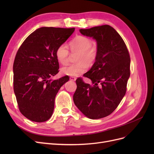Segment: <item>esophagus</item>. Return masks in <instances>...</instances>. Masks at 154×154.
I'll return each mask as SVG.
<instances>
[{"instance_id": "1", "label": "esophagus", "mask_w": 154, "mask_h": 154, "mask_svg": "<svg viewBox=\"0 0 154 154\" xmlns=\"http://www.w3.org/2000/svg\"><path fill=\"white\" fill-rule=\"evenodd\" d=\"M70 80H72V81H76V78L74 77V76H71V77H70Z\"/></svg>"}]
</instances>
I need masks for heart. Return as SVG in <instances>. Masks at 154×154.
<instances>
[{
  "label": "heart",
  "instance_id": "heart-1",
  "mask_svg": "<svg viewBox=\"0 0 154 154\" xmlns=\"http://www.w3.org/2000/svg\"><path fill=\"white\" fill-rule=\"evenodd\" d=\"M92 44V40L86 36H76L69 43V47L72 53H77L75 59L77 62L62 67V72L66 75L77 76L84 72L87 66L91 67L95 63L97 56V49ZM69 57V51L66 45L58 46L56 51V57L59 63L62 65L67 63Z\"/></svg>",
  "mask_w": 154,
  "mask_h": 154
}]
</instances>
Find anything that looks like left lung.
Returning a JSON list of instances; mask_svg holds the SVG:
<instances>
[{
    "label": "left lung",
    "instance_id": "left-lung-1",
    "mask_svg": "<svg viewBox=\"0 0 154 154\" xmlns=\"http://www.w3.org/2000/svg\"><path fill=\"white\" fill-rule=\"evenodd\" d=\"M80 32L96 40L97 56L91 69L83 74L92 85L78 78L73 101L86 117L100 119L113 112L125 95L130 74V55L123 38L112 27L103 25Z\"/></svg>",
    "mask_w": 154,
    "mask_h": 154
}]
</instances>
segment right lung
Returning <instances> with one entry per match:
<instances>
[{"instance_id": "1", "label": "right lung", "mask_w": 154, "mask_h": 154, "mask_svg": "<svg viewBox=\"0 0 154 154\" xmlns=\"http://www.w3.org/2000/svg\"><path fill=\"white\" fill-rule=\"evenodd\" d=\"M74 28L43 27L27 37L13 63V88L18 108L26 118L44 122L53 114L58 91L69 77L53 80L59 71L56 51Z\"/></svg>"}]
</instances>
